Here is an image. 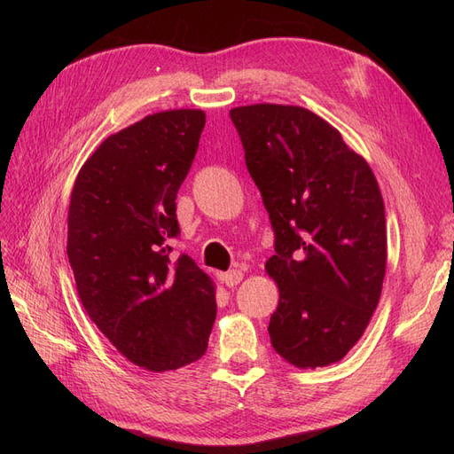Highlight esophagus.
<instances>
[{
	"mask_svg": "<svg viewBox=\"0 0 454 454\" xmlns=\"http://www.w3.org/2000/svg\"><path fill=\"white\" fill-rule=\"evenodd\" d=\"M244 278V274H242V270H237V269H232V270H229V272H222L219 274V280H222L225 286H229V287H235L237 284H240V280Z\"/></svg>",
	"mask_w": 454,
	"mask_h": 454,
	"instance_id": "1",
	"label": "esophagus"
}]
</instances>
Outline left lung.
Instances as JSON below:
<instances>
[{"label":"left lung","mask_w":454,"mask_h":454,"mask_svg":"<svg viewBox=\"0 0 454 454\" xmlns=\"http://www.w3.org/2000/svg\"><path fill=\"white\" fill-rule=\"evenodd\" d=\"M274 231L269 277L280 301L272 348L295 367L347 356L373 316L387 270V219L365 159L299 106L229 112Z\"/></svg>","instance_id":"obj_1"}]
</instances>
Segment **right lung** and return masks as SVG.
<instances>
[{
    "label": "right lung",
    "mask_w": 454,
    "mask_h": 454,
    "mask_svg": "<svg viewBox=\"0 0 454 454\" xmlns=\"http://www.w3.org/2000/svg\"><path fill=\"white\" fill-rule=\"evenodd\" d=\"M206 115L170 109L106 138L79 170L67 210V259L81 303L109 342L153 373L202 358L215 320L214 282L170 257L176 195Z\"/></svg>",
    "instance_id": "obj_1"
}]
</instances>
